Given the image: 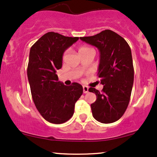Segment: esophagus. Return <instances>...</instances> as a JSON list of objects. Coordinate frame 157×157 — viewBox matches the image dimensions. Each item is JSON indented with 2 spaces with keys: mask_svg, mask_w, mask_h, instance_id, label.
Masks as SVG:
<instances>
[{
  "mask_svg": "<svg viewBox=\"0 0 157 157\" xmlns=\"http://www.w3.org/2000/svg\"><path fill=\"white\" fill-rule=\"evenodd\" d=\"M82 89H83V93L86 94L89 92V87L86 86H82Z\"/></svg>",
  "mask_w": 157,
  "mask_h": 157,
  "instance_id": "esophagus-1",
  "label": "esophagus"
}]
</instances>
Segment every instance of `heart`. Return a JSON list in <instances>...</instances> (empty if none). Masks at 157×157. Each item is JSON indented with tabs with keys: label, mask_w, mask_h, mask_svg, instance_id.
<instances>
[{
	"label": "heart",
	"mask_w": 157,
	"mask_h": 157,
	"mask_svg": "<svg viewBox=\"0 0 157 157\" xmlns=\"http://www.w3.org/2000/svg\"><path fill=\"white\" fill-rule=\"evenodd\" d=\"M89 50H92V48L87 47V46H82V47L79 48V52H80V54H81L82 53V52L89 51ZM67 54H68V50H66V51L63 52V59L66 58V57L67 56Z\"/></svg>",
	"instance_id": "1"
}]
</instances>
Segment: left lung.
<instances>
[{"instance_id":"obj_1","label":"left lung","mask_w":157,"mask_h":157,"mask_svg":"<svg viewBox=\"0 0 157 157\" xmlns=\"http://www.w3.org/2000/svg\"><path fill=\"white\" fill-rule=\"evenodd\" d=\"M80 40L96 46L100 53L98 77L103 89L101 92L92 87L89 89L97 96L91 105L94 118L105 124L117 121L127 109L134 83L130 46L123 37L109 29Z\"/></svg>"}]
</instances>
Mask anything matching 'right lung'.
<instances>
[{
  "mask_svg": "<svg viewBox=\"0 0 157 157\" xmlns=\"http://www.w3.org/2000/svg\"><path fill=\"white\" fill-rule=\"evenodd\" d=\"M79 37L49 32L31 47L27 76L34 103L46 121L61 124L73 116L75 102L82 94V86L72 82L66 86L58 81L63 54Z\"/></svg>",
  "mask_w": 157,
  "mask_h": 157,
  "instance_id": "add662e5",
  "label": "right lung"
}]
</instances>
